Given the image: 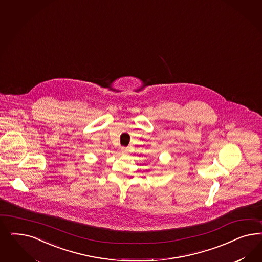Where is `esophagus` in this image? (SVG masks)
Instances as JSON below:
<instances>
[{"instance_id":"34e87169","label":"esophagus","mask_w":262,"mask_h":262,"mask_svg":"<svg viewBox=\"0 0 262 262\" xmlns=\"http://www.w3.org/2000/svg\"><path fill=\"white\" fill-rule=\"evenodd\" d=\"M128 151H129V149H128L127 147H122V149H121V152H122L123 154H127V153H128Z\"/></svg>"}]
</instances>
